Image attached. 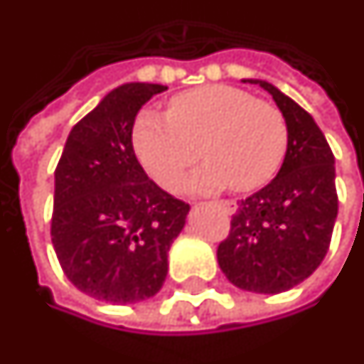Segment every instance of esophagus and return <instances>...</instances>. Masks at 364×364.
Segmentation results:
<instances>
[{"label": "esophagus", "instance_id": "obj_1", "mask_svg": "<svg viewBox=\"0 0 364 364\" xmlns=\"http://www.w3.org/2000/svg\"><path fill=\"white\" fill-rule=\"evenodd\" d=\"M218 207L225 210L226 215H235L236 213V203L235 200H218Z\"/></svg>", "mask_w": 364, "mask_h": 364}]
</instances>
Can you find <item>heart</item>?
<instances>
[{
  "mask_svg": "<svg viewBox=\"0 0 364 364\" xmlns=\"http://www.w3.org/2000/svg\"><path fill=\"white\" fill-rule=\"evenodd\" d=\"M288 144V120L278 106L228 85L177 94L169 112L144 110L132 129L138 161L169 191L199 159V146L208 161L187 179V189H260L279 171Z\"/></svg>",
  "mask_w": 364,
  "mask_h": 364,
  "instance_id": "obj_1",
  "label": "heart"
}]
</instances>
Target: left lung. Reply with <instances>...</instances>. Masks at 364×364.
Segmentation results:
<instances>
[{
	"label": "left lung",
	"mask_w": 364,
	"mask_h": 364,
	"mask_svg": "<svg viewBox=\"0 0 364 364\" xmlns=\"http://www.w3.org/2000/svg\"><path fill=\"white\" fill-rule=\"evenodd\" d=\"M288 120L289 144L278 175L238 200L218 244L220 270L236 288L279 294L309 278L323 262L339 210L335 157L323 132L299 104L264 80Z\"/></svg>",
	"instance_id": "1"
}]
</instances>
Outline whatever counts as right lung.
<instances>
[{
  "mask_svg": "<svg viewBox=\"0 0 364 364\" xmlns=\"http://www.w3.org/2000/svg\"><path fill=\"white\" fill-rule=\"evenodd\" d=\"M165 86L114 88L68 134L55 169L50 238L58 264L86 296L136 304L156 296L189 205L151 181L132 147L141 106Z\"/></svg>",
  "mask_w": 364,
  "mask_h": 364,
  "instance_id": "add662e5",
  "label": "right lung"
}]
</instances>
